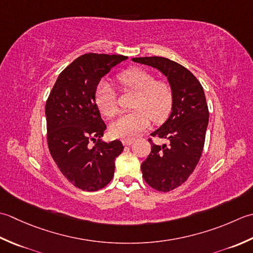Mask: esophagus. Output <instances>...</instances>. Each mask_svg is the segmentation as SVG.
Instances as JSON below:
<instances>
[{
	"label": "esophagus",
	"instance_id": "34e87169",
	"mask_svg": "<svg viewBox=\"0 0 253 253\" xmlns=\"http://www.w3.org/2000/svg\"><path fill=\"white\" fill-rule=\"evenodd\" d=\"M134 140H132V138H130V140H122V144L125 146H130L131 144H133Z\"/></svg>",
	"mask_w": 253,
	"mask_h": 253
}]
</instances>
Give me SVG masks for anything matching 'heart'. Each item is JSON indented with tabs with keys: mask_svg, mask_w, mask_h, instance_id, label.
Returning <instances> with one entry per match:
<instances>
[{
	"mask_svg": "<svg viewBox=\"0 0 253 253\" xmlns=\"http://www.w3.org/2000/svg\"><path fill=\"white\" fill-rule=\"evenodd\" d=\"M123 88L136 92L132 112L123 113L113 121L109 131L113 137L130 140L140 135L151 125V118L155 122L164 121L171 111L173 95L171 87L147 71L131 69L118 75ZM95 104L105 117L115 116L118 101L115 90L109 83L102 81L95 91Z\"/></svg>",
	"mask_w": 253,
	"mask_h": 253,
	"instance_id": "obj_1",
	"label": "heart"
}]
</instances>
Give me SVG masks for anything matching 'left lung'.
Returning <instances> with one entry per match:
<instances>
[{"label":"left lung","mask_w":253,"mask_h":253,"mask_svg":"<svg viewBox=\"0 0 253 253\" xmlns=\"http://www.w3.org/2000/svg\"><path fill=\"white\" fill-rule=\"evenodd\" d=\"M133 62L157 69L167 77L173 102L168 119L151 135L168 145H156L142 163L143 178L152 188L168 192L181 185L197 167L204 147L209 108L202 85L191 72L162 56L133 58Z\"/></svg>","instance_id":"8db88e82"}]
</instances>
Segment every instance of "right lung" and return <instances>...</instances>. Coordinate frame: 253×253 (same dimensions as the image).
<instances>
[{
	"instance_id": "add662e5",
	"label": "right lung",
	"mask_w": 253,
	"mask_h": 253,
	"mask_svg": "<svg viewBox=\"0 0 253 253\" xmlns=\"http://www.w3.org/2000/svg\"><path fill=\"white\" fill-rule=\"evenodd\" d=\"M127 56L83 54L61 72L45 102L48 146L60 171L76 188L97 191L111 181L120 141L101 140L107 128L95 104L102 76ZM96 144L90 146V142Z\"/></svg>"
}]
</instances>
